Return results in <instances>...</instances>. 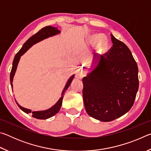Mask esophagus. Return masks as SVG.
<instances>
[{"instance_id":"esophagus-1","label":"esophagus","mask_w":151,"mask_h":151,"mask_svg":"<svg viewBox=\"0 0 151 151\" xmlns=\"http://www.w3.org/2000/svg\"><path fill=\"white\" fill-rule=\"evenodd\" d=\"M85 75V70L83 69V68H80L77 71H76V77L78 78H82Z\"/></svg>"}]
</instances>
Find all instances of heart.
Returning <instances> with one entry per match:
<instances>
[{
  "label": "heart",
  "mask_w": 151,
  "mask_h": 151,
  "mask_svg": "<svg viewBox=\"0 0 151 151\" xmlns=\"http://www.w3.org/2000/svg\"><path fill=\"white\" fill-rule=\"evenodd\" d=\"M91 42L93 45H96V49L99 52H103L106 48V41L105 39L98 35H94L91 39Z\"/></svg>",
  "instance_id": "obj_1"
}]
</instances>
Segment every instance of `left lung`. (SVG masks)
Returning a JSON list of instances; mask_svg holds the SVG:
<instances>
[{
	"instance_id": "obj_1",
	"label": "left lung",
	"mask_w": 151,
	"mask_h": 151,
	"mask_svg": "<svg viewBox=\"0 0 151 151\" xmlns=\"http://www.w3.org/2000/svg\"><path fill=\"white\" fill-rule=\"evenodd\" d=\"M112 47L83 78L86 111L93 118L110 122L126 114L139 89L138 66L127 46L112 34Z\"/></svg>"
}]
</instances>
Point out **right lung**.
<instances>
[{
	"label": "right lung",
	"instance_id": "add662e5",
	"mask_svg": "<svg viewBox=\"0 0 151 151\" xmlns=\"http://www.w3.org/2000/svg\"><path fill=\"white\" fill-rule=\"evenodd\" d=\"M60 32V31L57 29V27L48 26V27L42 28L41 30H40L37 33H36L35 35L32 36L31 37L29 38V39L24 42V44L23 45V46H22L21 49H20L19 52H18L17 54L15 55L14 58L13 60V63H12V67L11 69V75H10V81H11V85L12 88L13 87V85H12V81H13L14 76L15 75V73H16L17 66H18V64L19 63L20 57H21L22 55H24V53L26 52L33 45L41 41V40H44L45 39H47L48 37H52V36L59 34ZM74 77H75V75L71 76L69 78V79L68 80L67 83H66L65 88H64L63 91L62 92L61 97L59 99V100L57 102V103H56L54 106L51 107V108L48 109L47 110H45V111H32L31 110L24 108V107L19 105V103H17L16 100H15V101H16L17 105L19 106V108L21 109L22 111L26 112L27 114L31 113L32 116L34 117V118L38 119H47L48 118H50V117L55 115V114L60 111V107L62 106L64 93H65V92L67 90V88L69 87L71 82L73 81Z\"/></svg>",
	"mask_w": 151,
	"mask_h": 151
}]
</instances>
